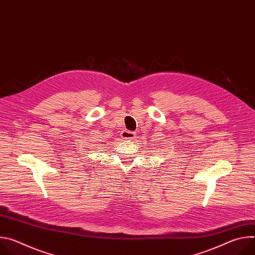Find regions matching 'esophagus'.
Segmentation results:
<instances>
[{
	"instance_id": "34e87169",
	"label": "esophagus",
	"mask_w": 255,
	"mask_h": 255,
	"mask_svg": "<svg viewBox=\"0 0 255 255\" xmlns=\"http://www.w3.org/2000/svg\"><path fill=\"white\" fill-rule=\"evenodd\" d=\"M121 137L123 139H128V140H133L136 137V132L133 131H128V130H123L121 132Z\"/></svg>"
}]
</instances>
